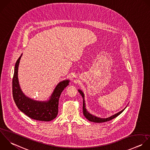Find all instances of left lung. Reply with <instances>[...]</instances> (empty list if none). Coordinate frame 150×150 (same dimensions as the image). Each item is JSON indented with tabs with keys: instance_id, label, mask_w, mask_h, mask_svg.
Masks as SVG:
<instances>
[{
	"instance_id": "8db88e82",
	"label": "left lung",
	"mask_w": 150,
	"mask_h": 150,
	"mask_svg": "<svg viewBox=\"0 0 150 150\" xmlns=\"http://www.w3.org/2000/svg\"><path fill=\"white\" fill-rule=\"evenodd\" d=\"M78 92L80 93V94L81 95V96H82L83 98V115L90 122H95V123H103V122H108V121H109L110 120H112L113 119L116 117L117 116H118L119 115H120L124 110L126 108V107L123 109L122 111L111 116L110 117H107V118H100V117H96L92 114H91L86 109V105H85V95H84V93L83 92L80 90V89H78Z\"/></svg>"
}]
</instances>
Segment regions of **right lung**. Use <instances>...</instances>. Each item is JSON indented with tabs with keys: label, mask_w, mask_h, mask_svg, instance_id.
<instances>
[{
	"label": "right lung",
	"mask_w": 150,
	"mask_h": 150,
	"mask_svg": "<svg viewBox=\"0 0 150 150\" xmlns=\"http://www.w3.org/2000/svg\"><path fill=\"white\" fill-rule=\"evenodd\" d=\"M22 54L17 60L12 81L13 96L18 109L32 119L49 122L54 119L58 112V102L64 89L69 85V80H64L58 83L49 99L35 100L25 96L22 92L18 79V69Z\"/></svg>",
	"instance_id": "add662e5"
}]
</instances>
